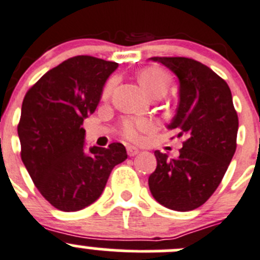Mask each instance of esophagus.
I'll return each instance as SVG.
<instances>
[{
  "mask_svg": "<svg viewBox=\"0 0 260 260\" xmlns=\"http://www.w3.org/2000/svg\"><path fill=\"white\" fill-rule=\"evenodd\" d=\"M126 149H127V154H129L130 156H134V155H136V154H139V149L136 148V146L129 145Z\"/></svg>",
  "mask_w": 260,
  "mask_h": 260,
  "instance_id": "34e87169",
  "label": "esophagus"
}]
</instances>
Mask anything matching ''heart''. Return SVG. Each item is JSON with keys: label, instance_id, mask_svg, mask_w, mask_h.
Returning a JSON list of instances; mask_svg holds the SVG:
<instances>
[{"label": "heart", "instance_id": "b5f03b06", "mask_svg": "<svg viewBox=\"0 0 260 260\" xmlns=\"http://www.w3.org/2000/svg\"><path fill=\"white\" fill-rule=\"evenodd\" d=\"M138 81L141 84L146 93L150 97L155 96L156 93L160 92H167L169 84L168 76L166 72L156 67H149V68L141 69L138 73ZM116 84V79L112 78L105 86L102 91V100L107 101L111 96L112 91ZM153 129V124L146 119H135V120H125L122 124V134L125 138L130 140H139L141 138V134L148 133Z\"/></svg>", "mask_w": 260, "mask_h": 260}]
</instances>
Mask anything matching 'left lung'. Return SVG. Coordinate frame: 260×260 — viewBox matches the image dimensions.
<instances>
[{"instance_id":"left-lung-1","label":"left lung","mask_w":260,"mask_h":260,"mask_svg":"<svg viewBox=\"0 0 260 260\" xmlns=\"http://www.w3.org/2000/svg\"><path fill=\"white\" fill-rule=\"evenodd\" d=\"M179 81L176 116L167 126L186 141L179 156L154 151L156 168L149 177L154 199L167 209L191 211L216 188L236 150L238 114L228 83L212 69L183 56H154Z\"/></svg>"}]
</instances>
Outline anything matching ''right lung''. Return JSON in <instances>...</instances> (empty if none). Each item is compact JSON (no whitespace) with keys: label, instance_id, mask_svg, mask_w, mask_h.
I'll return each mask as SVG.
<instances>
[{"label":"right lung","instance_id":"obj_1","mask_svg":"<svg viewBox=\"0 0 260 260\" xmlns=\"http://www.w3.org/2000/svg\"><path fill=\"white\" fill-rule=\"evenodd\" d=\"M117 67L94 56H73L46 72L25 94L17 126L22 163L44 199L60 211L93 204L114 167L127 158L121 143L87 149L82 127Z\"/></svg>","mask_w":260,"mask_h":260}]
</instances>
